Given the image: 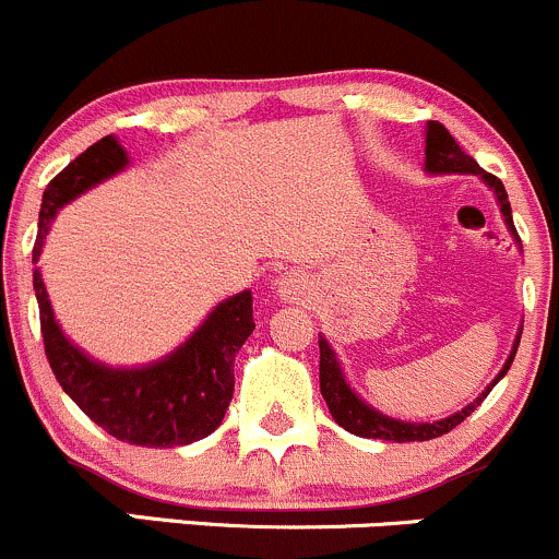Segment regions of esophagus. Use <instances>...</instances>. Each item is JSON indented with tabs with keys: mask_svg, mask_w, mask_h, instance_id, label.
Listing matches in <instances>:
<instances>
[{
	"mask_svg": "<svg viewBox=\"0 0 559 559\" xmlns=\"http://www.w3.org/2000/svg\"><path fill=\"white\" fill-rule=\"evenodd\" d=\"M305 289H308V286L302 284V278H299V275L289 273L278 281V295L284 302H297V299H302Z\"/></svg>",
	"mask_w": 559,
	"mask_h": 559,
	"instance_id": "obj_1",
	"label": "esophagus"
}]
</instances>
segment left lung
I'll return each mask as SVG.
<instances>
[{
	"label": "left lung",
	"instance_id": "1",
	"mask_svg": "<svg viewBox=\"0 0 559 559\" xmlns=\"http://www.w3.org/2000/svg\"><path fill=\"white\" fill-rule=\"evenodd\" d=\"M426 171L428 174H474V176H479V179L485 181L492 192H496V201H498V205H501L503 222H507L509 233H512L516 243H520V235H516V230H514L512 205H509L507 190H503V181L498 179V176L481 171L479 163L474 160L472 155H466V152L457 146V141L450 136L448 128L437 120H428V126H426ZM520 334L522 332H516L512 354H509L501 372L496 374V380H492V383L487 385L485 391H481L479 396L468 404V407H463L461 413L450 415V418H442V420H433V423L393 420V418H388V415L378 413L374 407H369L364 399L356 396L354 388L348 385L343 369H340L337 356H334L332 345H329L326 340L319 334L321 396L326 399V407H329V413H332V418L337 420L345 431L356 433V437L385 439V442H428V439H437V437H442V433L452 431L455 426H461V423L466 420L481 402H485L487 393L496 388L498 380H501L503 374L509 372V367H512L516 345H520Z\"/></svg>",
	"mask_w": 559,
	"mask_h": 559
}]
</instances>
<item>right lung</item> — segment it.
Here are the masks:
<instances>
[{"instance_id": "right-lung-1", "label": "right lung", "mask_w": 559, "mask_h": 559, "mask_svg": "<svg viewBox=\"0 0 559 559\" xmlns=\"http://www.w3.org/2000/svg\"><path fill=\"white\" fill-rule=\"evenodd\" d=\"M126 166L128 152L120 141L104 136L47 185L34 262L43 254L45 235L58 209ZM34 292L52 374L82 413L115 439L139 448H179L209 437L225 418L235 391V354L254 332L249 289L216 305L174 354L133 369L96 361L61 332L39 270H34Z\"/></svg>"}]
</instances>
